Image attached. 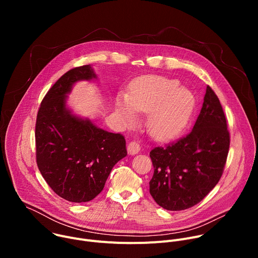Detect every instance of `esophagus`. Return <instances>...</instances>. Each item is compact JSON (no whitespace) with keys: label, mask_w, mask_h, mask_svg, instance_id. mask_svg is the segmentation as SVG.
<instances>
[{"label":"esophagus","mask_w":258,"mask_h":258,"mask_svg":"<svg viewBox=\"0 0 258 258\" xmlns=\"http://www.w3.org/2000/svg\"><path fill=\"white\" fill-rule=\"evenodd\" d=\"M140 150H141V146H140V144L139 143H137V142H131L130 144H128V146H127V152H128V154H131V155H135V154H138L139 152H140Z\"/></svg>","instance_id":"obj_1"}]
</instances>
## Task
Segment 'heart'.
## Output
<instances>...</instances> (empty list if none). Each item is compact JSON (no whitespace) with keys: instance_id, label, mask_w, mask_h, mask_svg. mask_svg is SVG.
Segmentation results:
<instances>
[{"instance_id":"heart-1","label":"heart","mask_w":258,"mask_h":258,"mask_svg":"<svg viewBox=\"0 0 258 258\" xmlns=\"http://www.w3.org/2000/svg\"><path fill=\"white\" fill-rule=\"evenodd\" d=\"M194 96L176 81L150 77L136 84L126 99L118 101V112L130 122L134 111L149 114L148 131L157 140L175 137L185 126L194 108Z\"/></svg>"}]
</instances>
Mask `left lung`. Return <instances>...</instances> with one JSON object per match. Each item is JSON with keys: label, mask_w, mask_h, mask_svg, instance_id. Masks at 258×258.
Masks as SVG:
<instances>
[{"label": "left lung", "mask_w": 258, "mask_h": 258, "mask_svg": "<svg viewBox=\"0 0 258 258\" xmlns=\"http://www.w3.org/2000/svg\"><path fill=\"white\" fill-rule=\"evenodd\" d=\"M229 148L230 133L223 107L207 86L192 131L150 152L154 173L149 185L155 202L171 211L199 203L222 177Z\"/></svg>", "instance_id": "obj_1"}]
</instances>
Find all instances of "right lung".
Listing matches in <instances>:
<instances>
[{"instance_id": "1", "label": "right lung", "mask_w": 258, "mask_h": 258, "mask_svg": "<svg viewBox=\"0 0 258 258\" xmlns=\"http://www.w3.org/2000/svg\"><path fill=\"white\" fill-rule=\"evenodd\" d=\"M97 76L91 65L67 71L44 97L35 123L36 163L50 188L76 203L99 195L113 166L126 156L125 139L72 114L67 95L80 81Z\"/></svg>"}]
</instances>
